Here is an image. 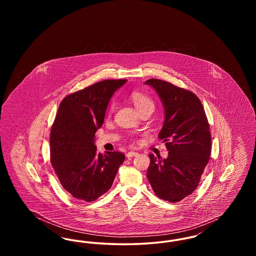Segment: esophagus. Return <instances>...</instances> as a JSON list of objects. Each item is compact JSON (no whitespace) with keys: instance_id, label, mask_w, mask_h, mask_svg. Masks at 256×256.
Masks as SVG:
<instances>
[{"instance_id":"1","label":"esophagus","mask_w":256,"mask_h":256,"mask_svg":"<svg viewBox=\"0 0 256 256\" xmlns=\"http://www.w3.org/2000/svg\"><path fill=\"white\" fill-rule=\"evenodd\" d=\"M138 156V152H128V154H126V158H134V156Z\"/></svg>"}]
</instances>
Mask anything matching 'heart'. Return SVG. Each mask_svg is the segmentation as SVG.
Listing matches in <instances>:
<instances>
[{"mask_svg":"<svg viewBox=\"0 0 256 256\" xmlns=\"http://www.w3.org/2000/svg\"><path fill=\"white\" fill-rule=\"evenodd\" d=\"M130 98L134 102V106L136 108V110L139 112L142 110H146V108H154V102L152 100V98L148 96L145 93L140 92V91H134L130 94ZM114 108V102L111 104L110 106V110Z\"/></svg>","mask_w":256,"mask_h":256,"instance_id":"1","label":"heart"}]
</instances>
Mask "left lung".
Listing matches in <instances>:
<instances>
[{
	"label": "left lung",
	"mask_w": 256,
	"mask_h": 256,
	"mask_svg": "<svg viewBox=\"0 0 256 256\" xmlns=\"http://www.w3.org/2000/svg\"><path fill=\"white\" fill-rule=\"evenodd\" d=\"M145 84L163 104L165 120L158 138L169 150L167 158L148 154L146 178L158 198L178 202L195 191L210 158L209 124L200 98L191 91L156 78Z\"/></svg>",
	"instance_id": "left-lung-1"
}]
</instances>
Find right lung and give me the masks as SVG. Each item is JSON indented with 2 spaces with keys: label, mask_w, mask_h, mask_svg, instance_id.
<instances>
[{
  "label": "right lung",
  "mask_w": 256,
  "mask_h": 256,
  "mask_svg": "<svg viewBox=\"0 0 256 256\" xmlns=\"http://www.w3.org/2000/svg\"><path fill=\"white\" fill-rule=\"evenodd\" d=\"M126 80H106L64 98L50 130V162L63 188L93 202L111 187L124 154L97 152L95 134L114 92Z\"/></svg>",
  "instance_id": "1"
}]
</instances>
